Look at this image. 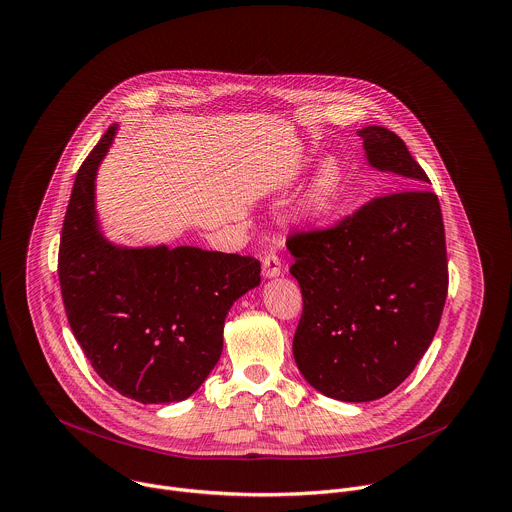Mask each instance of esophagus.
Wrapping results in <instances>:
<instances>
[{"mask_svg": "<svg viewBox=\"0 0 512 512\" xmlns=\"http://www.w3.org/2000/svg\"><path fill=\"white\" fill-rule=\"evenodd\" d=\"M281 275V259L275 253H269L263 257V277L273 279Z\"/></svg>", "mask_w": 512, "mask_h": 512, "instance_id": "34e87169", "label": "esophagus"}]
</instances>
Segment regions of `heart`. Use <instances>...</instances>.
<instances>
[{
  "label": "heart",
  "instance_id": "b5f03b06",
  "mask_svg": "<svg viewBox=\"0 0 512 512\" xmlns=\"http://www.w3.org/2000/svg\"><path fill=\"white\" fill-rule=\"evenodd\" d=\"M342 189H344L342 168H339L333 160L325 162L317 170L313 183L309 185L307 193L303 195L301 215L307 221H315V223L327 221L339 205Z\"/></svg>",
  "mask_w": 512,
  "mask_h": 512
}]
</instances>
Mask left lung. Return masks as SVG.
<instances>
[{"instance_id": "1", "label": "left lung", "mask_w": 512, "mask_h": 512, "mask_svg": "<svg viewBox=\"0 0 512 512\" xmlns=\"http://www.w3.org/2000/svg\"><path fill=\"white\" fill-rule=\"evenodd\" d=\"M366 160L400 179L342 223L287 239L303 295L293 337L301 376L327 398L372 402L416 368L438 329L446 239L438 197L404 140L384 126L358 130Z\"/></svg>"}]
</instances>
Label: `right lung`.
Here are the masks:
<instances>
[{"label": "right lung", "instance_id": "1", "mask_svg": "<svg viewBox=\"0 0 512 512\" xmlns=\"http://www.w3.org/2000/svg\"><path fill=\"white\" fill-rule=\"evenodd\" d=\"M118 124L82 162L58 275L74 337L96 374L140 404L193 396L217 366L231 305L261 283L253 257L199 247H122L100 231L96 173Z\"/></svg>", "mask_w": 512, "mask_h": 512}]
</instances>
